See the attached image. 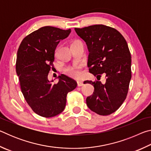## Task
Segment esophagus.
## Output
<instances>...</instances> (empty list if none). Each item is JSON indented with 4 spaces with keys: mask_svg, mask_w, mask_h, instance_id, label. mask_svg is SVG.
<instances>
[{
    "mask_svg": "<svg viewBox=\"0 0 151 151\" xmlns=\"http://www.w3.org/2000/svg\"><path fill=\"white\" fill-rule=\"evenodd\" d=\"M83 85H84L83 82H82V81H77V86H83Z\"/></svg>",
    "mask_w": 151,
    "mask_h": 151,
    "instance_id": "esophagus-1",
    "label": "esophagus"
}]
</instances>
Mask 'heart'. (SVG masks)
I'll list each match as a JSON object with an SVG mask.
<instances>
[{
  "instance_id": "obj_1",
  "label": "heart",
  "mask_w": 151,
  "mask_h": 151,
  "mask_svg": "<svg viewBox=\"0 0 151 151\" xmlns=\"http://www.w3.org/2000/svg\"><path fill=\"white\" fill-rule=\"evenodd\" d=\"M65 72L74 78H79L82 75V73L79 68L72 67V66L66 67L65 68Z\"/></svg>"
}]
</instances>
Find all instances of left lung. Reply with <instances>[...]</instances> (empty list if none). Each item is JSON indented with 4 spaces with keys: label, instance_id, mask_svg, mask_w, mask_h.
I'll return each mask as SVG.
<instances>
[{
    "label": "left lung",
    "instance_id": "1",
    "mask_svg": "<svg viewBox=\"0 0 151 151\" xmlns=\"http://www.w3.org/2000/svg\"><path fill=\"white\" fill-rule=\"evenodd\" d=\"M75 31L89 51V72L100 80L101 74L106 75L101 81H86L93 85L92 95L86 99L87 106L100 115L115 112L126 99L131 78V56L127 42L118 30L103 24H95Z\"/></svg>",
    "mask_w": 151,
    "mask_h": 151
}]
</instances>
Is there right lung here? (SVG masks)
Masks as SVG:
<instances>
[{
    "label": "right lung",
    "instance_id": "right-lung-1",
    "mask_svg": "<svg viewBox=\"0 0 151 151\" xmlns=\"http://www.w3.org/2000/svg\"><path fill=\"white\" fill-rule=\"evenodd\" d=\"M70 29L44 27L27 36L17 52L16 71L22 93L35 113L52 117L62 112L66 106V95L77 86L76 81L60 75L57 84L48 79L53 66L55 49L60 40L68 37Z\"/></svg>",
    "mask_w": 151,
    "mask_h": 151
}]
</instances>
